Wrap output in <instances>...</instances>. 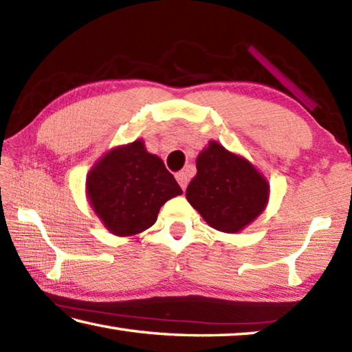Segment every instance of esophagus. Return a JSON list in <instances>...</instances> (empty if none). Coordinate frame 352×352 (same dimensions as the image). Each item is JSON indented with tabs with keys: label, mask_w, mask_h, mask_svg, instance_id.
<instances>
[{
	"label": "esophagus",
	"mask_w": 352,
	"mask_h": 352,
	"mask_svg": "<svg viewBox=\"0 0 352 352\" xmlns=\"http://www.w3.org/2000/svg\"><path fill=\"white\" fill-rule=\"evenodd\" d=\"M175 178H177L178 184H180V186H182V189H183V190L186 189V186H188V172H184V170L177 172Z\"/></svg>",
	"instance_id": "obj_1"
}]
</instances>
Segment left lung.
I'll return each mask as SVG.
<instances>
[{"instance_id": "obj_1", "label": "left lung", "mask_w": 352, "mask_h": 352, "mask_svg": "<svg viewBox=\"0 0 352 352\" xmlns=\"http://www.w3.org/2000/svg\"><path fill=\"white\" fill-rule=\"evenodd\" d=\"M269 197V184L247 160L211 141L197 158V175L186 199L212 228L236 233L259 216Z\"/></svg>"}]
</instances>
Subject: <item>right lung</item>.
Returning a JSON list of instances; mask_svg holds the SVG:
<instances>
[{"label": "right lung", "mask_w": 352, "mask_h": 352, "mask_svg": "<svg viewBox=\"0 0 352 352\" xmlns=\"http://www.w3.org/2000/svg\"><path fill=\"white\" fill-rule=\"evenodd\" d=\"M87 190L94 212L116 236L147 230L160 208L182 194L174 175L142 141L107 153L88 174Z\"/></svg>", "instance_id": "obj_1"}]
</instances>
